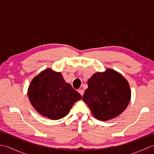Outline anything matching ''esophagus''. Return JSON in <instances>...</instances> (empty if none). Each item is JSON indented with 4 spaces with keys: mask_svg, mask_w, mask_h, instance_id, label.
<instances>
[{
    "mask_svg": "<svg viewBox=\"0 0 154 154\" xmlns=\"http://www.w3.org/2000/svg\"><path fill=\"white\" fill-rule=\"evenodd\" d=\"M78 92H79V93H80V94L81 96H83V94H84V91L83 90V89H79V91H78Z\"/></svg>",
    "mask_w": 154,
    "mask_h": 154,
    "instance_id": "34e87169",
    "label": "esophagus"
}]
</instances>
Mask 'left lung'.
Instances as JSON below:
<instances>
[{"label":"left lung","instance_id":"left-lung-1","mask_svg":"<svg viewBox=\"0 0 154 154\" xmlns=\"http://www.w3.org/2000/svg\"><path fill=\"white\" fill-rule=\"evenodd\" d=\"M83 100L97 119L106 121L119 116L131 99L130 85L119 72L108 68L88 80Z\"/></svg>","mask_w":154,"mask_h":154}]
</instances>
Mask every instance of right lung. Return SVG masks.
<instances>
[{
  "label": "right lung",
  "instance_id": "right-lung-1",
  "mask_svg": "<svg viewBox=\"0 0 154 154\" xmlns=\"http://www.w3.org/2000/svg\"><path fill=\"white\" fill-rule=\"evenodd\" d=\"M31 104L42 116L58 120L69 112L81 94L65 81L60 72L45 69L32 80L28 89Z\"/></svg>",
  "mask_w": 154,
  "mask_h": 154
}]
</instances>
